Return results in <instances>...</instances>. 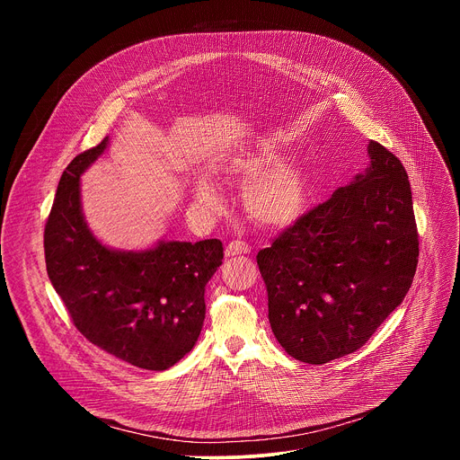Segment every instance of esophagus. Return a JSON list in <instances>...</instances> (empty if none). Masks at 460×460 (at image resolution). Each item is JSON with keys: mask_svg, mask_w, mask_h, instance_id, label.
<instances>
[{"mask_svg": "<svg viewBox=\"0 0 460 460\" xmlns=\"http://www.w3.org/2000/svg\"><path fill=\"white\" fill-rule=\"evenodd\" d=\"M249 252H251V245L242 240H233L226 247V256H238V254H249Z\"/></svg>", "mask_w": 460, "mask_h": 460, "instance_id": "obj_1", "label": "esophagus"}]
</instances>
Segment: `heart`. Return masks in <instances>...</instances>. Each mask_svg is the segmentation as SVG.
<instances>
[{"label":"heart","mask_w":460,"mask_h":460,"mask_svg":"<svg viewBox=\"0 0 460 460\" xmlns=\"http://www.w3.org/2000/svg\"><path fill=\"white\" fill-rule=\"evenodd\" d=\"M227 181L247 185L243 206L260 226L279 229L295 224L307 208L309 185L304 171L293 162H280V155L270 147L240 155L227 167ZM194 199L209 213L222 209V194L208 181L194 187Z\"/></svg>","instance_id":"1"}]
</instances>
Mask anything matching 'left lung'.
<instances>
[{
    "instance_id": "1",
    "label": "left lung",
    "mask_w": 460,
    "mask_h": 460,
    "mask_svg": "<svg viewBox=\"0 0 460 460\" xmlns=\"http://www.w3.org/2000/svg\"><path fill=\"white\" fill-rule=\"evenodd\" d=\"M369 167L256 254L271 330L293 358L362 348L411 288L419 233L401 160L367 144Z\"/></svg>"
}]
</instances>
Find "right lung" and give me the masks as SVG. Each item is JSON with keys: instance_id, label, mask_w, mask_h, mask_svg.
<instances>
[{"instance_id": "1", "label": "right lung", "mask_w": 460, "mask_h": 460, "mask_svg": "<svg viewBox=\"0 0 460 460\" xmlns=\"http://www.w3.org/2000/svg\"><path fill=\"white\" fill-rule=\"evenodd\" d=\"M109 138L63 171L45 224L47 275L78 332L109 355L164 371L199 341L206 286L222 266L217 238L160 240L144 251L103 245L89 229L80 176L105 153Z\"/></svg>"}]
</instances>
